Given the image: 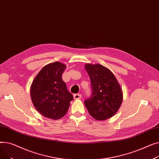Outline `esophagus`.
I'll use <instances>...</instances> for the list:
<instances>
[{"label":"esophagus","mask_w":159,"mask_h":159,"mask_svg":"<svg viewBox=\"0 0 159 159\" xmlns=\"http://www.w3.org/2000/svg\"><path fill=\"white\" fill-rule=\"evenodd\" d=\"M81 98V95L80 94H74V99H79Z\"/></svg>","instance_id":"34e87169"}]
</instances>
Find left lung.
<instances>
[{
	"instance_id": "1",
	"label": "left lung",
	"mask_w": 159,
	"mask_h": 159,
	"mask_svg": "<svg viewBox=\"0 0 159 159\" xmlns=\"http://www.w3.org/2000/svg\"><path fill=\"white\" fill-rule=\"evenodd\" d=\"M91 83L90 96L84 101L90 115L99 120L112 117L123 101L122 90L116 78L100 64H86Z\"/></svg>"
}]
</instances>
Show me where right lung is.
<instances>
[{"instance_id":"right-lung-1","label":"right lung","mask_w":159,"mask_h":159,"mask_svg":"<svg viewBox=\"0 0 159 159\" xmlns=\"http://www.w3.org/2000/svg\"><path fill=\"white\" fill-rule=\"evenodd\" d=\"M65 65L56 61L45 65L37 74L31 87L35 108L45 117L58 119L66 114L73 96L61 76Z\"/></svg>"}]
</instances>
